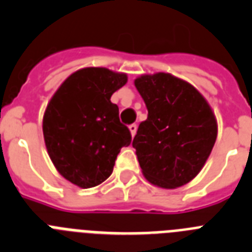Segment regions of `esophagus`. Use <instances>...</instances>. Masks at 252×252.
<instances>
[{"label":"esophagus","instance_id":"34e87169","mask_svg":"<svg viewBox=\"0 0 252 252\" xmlns=\"http://www.w3.org/2000/svg\"><path fill=\"white\" fill-rule=\"evenodd\" d=\"M128 128H130L131 135H132V136H135V133H136V130H137V126H136V125H135V124L130 125V126H128Z\"/></svg>","mask_w":252,"mask_h":252}]
</instances>
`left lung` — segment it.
<instances>
[{
	"instance_id": "8db88e82",
	"label": "left lung",
	"mask_w": 252,
	"mask_h": 252,
	"mask_svg": "<svg viewBox=\"0 0 252 252\" xmlns=\"http://www.w3.org/2000/svg\"><path fill=\"white\" fill-rule=\"evenodd\" d=\"M135 87L148 108L132 146L142 174L154 186L173 189L203 168L217 137L208 102L192 84L169 73L141 75Z\"/></svg>"
}]
</instances>
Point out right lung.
<instances>
[{"label": "right lung", "mask_w": 252, "mask_h": 252, "mask_svg": "<svg viewBox=\"0 0 252 252\" xmlns=\"http://www.w3.org/2000/svg\"><path fill=\"white\" fill-rule=\"evenodd\" d=\"M127 75L107 68H83L69 75L46 107L43 119L51 161L66 180L81 188L98 186L112 174L115 160L131 144L111 95Z\"/></svg>", "instance_id": "add662e5"}]
</instances>
